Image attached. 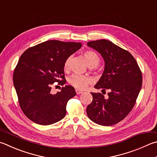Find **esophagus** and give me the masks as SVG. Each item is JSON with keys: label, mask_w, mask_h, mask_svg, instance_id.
<instances>
[{"label": "esophagus", "mask_w": 157, "mask_h": 157, "mask_svg": "<svg viewBox=\"0 0 157 157\" xmlns=\"http://www.w3.org/2000/svg\"><path fill=\"white\" fill-rule=\"evenodd\" d=\"M75 91H76V93L78 94V95H79V94H81V93H82V92H83V91H82V90H79V89H76Z\"/></svg>", "instance_id": "obj_1"}]
</instances>
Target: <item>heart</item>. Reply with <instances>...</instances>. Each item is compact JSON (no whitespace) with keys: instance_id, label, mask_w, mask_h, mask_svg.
<instances>
[{"instance_id":"1","label":"heart","mask_w":157,"mask_h":157,"mask_svg":"<svg viewBox=\"0 0 157 157\" xmlns=\"http://www.w3.org/2000/svg\"><path fill=\"white\" fill-rule=\"evenodd\" d=\"M84 55L85 58L86 59L88 65L91 67H97L100 62V58L98 54L94 51L87 50L84 51ZM71 59H72V56H69L65 61L64 64V69L65 71L69 70ZM90 81L91 79L89 77L77 75V74L71 75L69 79V84L78 89H83L90 83Z\"/></svg>"}]
</instances>
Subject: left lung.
<instances>
[{
    "mask_svg": "<svg viewBox=\"0 0 157 157\" xmlns=\"http://www.w3.org/2000/svg\"><path fill=\"white\" fill-rule=\"evenodd\" d=\"M88 47L103 57V75L95 86L102 93L109 90L105 98L101 93H91L93 101L86 108L91 121L110 126L123 120L136 103L142 86V74L135 58L130 52L107 40L88 42Z\"/></svg>",
    "mask_w": 157,
    "mask_h": 157,
    "instance_id": "1",
    "label": "left lung"
}]
</instances>
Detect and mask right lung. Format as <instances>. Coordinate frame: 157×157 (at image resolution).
Segmentation results:
<instances>
[{
	"label": "right lung",
	"mask_w": 157,
	"mask_h": 157,
	"mask_svg": "<svg viewBox=\"0 0 157 157\" xmlns=\"http://www.w3.org/2000/svg\"><path fill=\"white\" fill-rule=\"evenodd\" d=\"M82 47L80 42L49 40L30 47L22 54L14 69L13 85L18 103L27 117L43 126L55 124L67 113V104L76 95L72 86L51 93L52 84L66 83L64 64Z\"/></svg>",
	"instance_id": "obj_1"
}]
</instances>
